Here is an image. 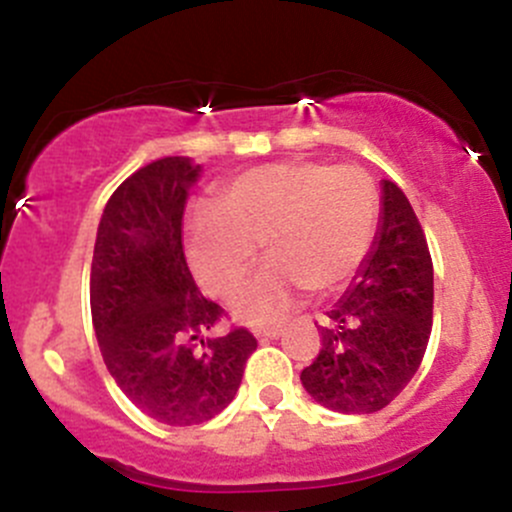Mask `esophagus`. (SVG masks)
<instances>
[{"label":"esophagus","instance_id":"34e87169","mask_svg":"<svg viewBox=\"0 0 512 512\" xmlns=\"http://www.w3.org/2000/svg\"><path fill=\"white\" fill-rule=\"evenodd\" d=\"M282 332H285L282 327H257L255 337L257 339H277V337H282Z\"/></svg>","mask_w":512,"mask_h":512}]
</instances>
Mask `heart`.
<instances>
[{
	"instance_id": "b5f03b06",
	"label": "heart",
	"mask_w": 512,
	"mask_h": 512,
	"mask_svg": "<svg viewBox=\"0 0 512 512\" xmlns=\"http://www.w3.org/2000/svg\"><path fill=\"white\" fill-rule=\"evenodd\" d=\"M379 195L354 165L289 160L232 178L218 208L190 218L188 255L210 292L230 297L245 282L257 247L272 257L237 297L247 322H267L312 287L334 292L366 260L376 235Z\"/></svg>"
}]
</instances>
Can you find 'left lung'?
<instances>
[{
  "mask_svg": "<svg viewBox=\"0 0 512 512\" xmlns=\"http://www.w3.org/2000/svg\"><path fill=\"white\" fill-rule=\"evenodd\" d=\"M319 327L322 349L304 391L337 414H374L406 389L433 324V262L404 190L381 180L374 242L352 285Z\"/></svg>",
  "mask_w": 512,
  "mask_h": 512,
  "instance_id": "left-lung-1",
  "label": "left lung"
}]
</instances>
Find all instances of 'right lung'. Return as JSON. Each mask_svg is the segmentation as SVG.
Listing matches in <instances>:
<instances>
[{
  "label": "right lung",
  "mask_w": 512,
  "mask_h": 512,
  "mask_svg": "<svg viewBox=\"0 0 512 512\" xmlns=\"http://www.w3.org/2000/svg\"><path fill=\"white\" fill-rule=\"evenodd\" d=\"M200 175L203 165L173 156L123 180L101 213L91 262L103 364L118 389L165 426L218 416L257 349L247 329L208 337L223 309L200 294L183 252V213Z\"/></svg>",
  "instance_id": "1"
}]
</instances>
